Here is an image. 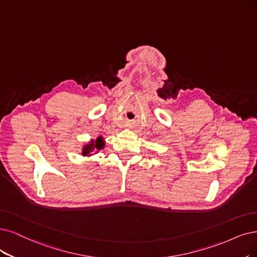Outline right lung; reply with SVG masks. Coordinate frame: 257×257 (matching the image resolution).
Masks as SVG:
<instances>
[{
  "label": "right lung",
  "instance_id": "obj_1",
  "mask_svg": "<svg viewBox=\"0 0 257 257\" xmlns=\"http://www.w3.org/2000/svg\"><path fill=\"white\" fill-rule=\"evenodd\" d=\"M104 145H106V143H104V139L100 136L97 139L91 140L88 144L83 145L81 154L83 157L93 156L94 154H97L99 150L103 149Z\"/></svg>",
  "mask_w": 257,
  "mask_h": 257
}]
</instances>
